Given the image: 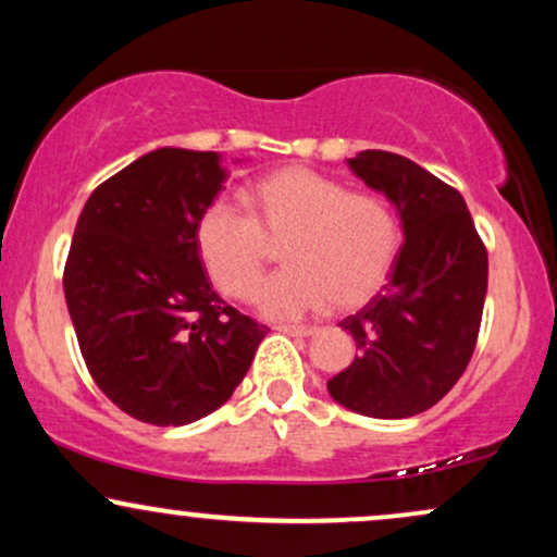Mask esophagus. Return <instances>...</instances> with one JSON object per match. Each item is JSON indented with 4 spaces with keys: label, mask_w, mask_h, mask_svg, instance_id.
I'll use <instances>...</instances> for the list:
<instances>
[{
    "label": "esophagus",
    "mask_w": 557,
    "mask_h": 557,
    "mask_svg": "<svg viewBox=\"0 0 557 557\" xmlns=\"http://www.w3.org/2000/svg\"><path fill=\"white\" fill-rule=\"evenodd\" d=\"M277 330L285 332V335H293V337L317 335V327H306V324H283V327H277Z\"/></svg>",
    "instance_id": "1"
}]
</instances>
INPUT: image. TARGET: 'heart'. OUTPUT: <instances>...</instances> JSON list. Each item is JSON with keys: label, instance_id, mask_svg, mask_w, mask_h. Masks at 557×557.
Listing matches in <instances>:
<instances>
[{"label": "heart", "instance_id": "obj_1", "mask_svg": "<svg viewBox=\"0 0 557 557\" xmlns=\"http://www.w3.org/2000/svg\"><path fill=\"white\" fill-rule=\"evenodd\" d=\"M253 216L227 198L203 209L198 253L225 296L246 298L283 240L285 270L253 293L261 314L290 319L335 304L356 309L380 290L398 257V222L382 198L348 194L335 177L311 168L264 175L248 194Z\"/></svg>", "mask_w": 557, "mask_h": 557}]
</instances>
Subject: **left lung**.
<instances>
[{"label": "left lung", "mask_w": 557, "mask_h": 557, "mask_svg": "<svg viewBox=\"0 0 557 557\" xmlns=\"http://www.w3.org/2000/svg\"><path fill=\"white\" fill-rule=\"evenodd\" d=\"M348 168L393 203L403 248L382 293L341 322L359 356L327 389L361 417H417L469 367L487 296V251L463 196L417 162L369 149Z\"/></svg>", "instance_id": "8db88e82"}]
</instances>
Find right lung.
Masks as SVG:
<instances>
[{"instance_id": "obj_1", "label": "right lung", "mask_w": 557, "mask_h": 557, "mask_svg": "<svg viewBox=\"0 0 557 557\" xmlns=\"http://www.w3.org/2000/svg\"><path fill=\"white\" fill-rule=\"evenodd\" d=\"M227 170L216 151H149L88 196L65 300L101 393L127 417L183 426L225 403L270 330L209 285L196 227Z\"/></svg>"}]
</instances>
